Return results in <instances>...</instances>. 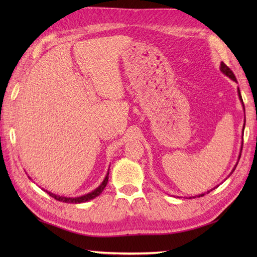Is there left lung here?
I'll return each mask as SVG.
<instances>
[{"label":"left lung","instance_id":"obj_1","mask_svg":"<svg viewBox=\"0 0 257 257\" xmlns=\"http://www.w3.org/2000/svg\"><path fill=\"white\" fill-rule=\"evenodd\" d=\"M221 70L223 73H224L226 76H228V77H230L231 79H233V80H235L236 81V77H235V75H234V73L232 72L231 70V68L228 67V66H226V65L224 64V63H222L221 64ZM238 96H239V99H241V101L243 102V99H242V96H241V92H239V89H238ZM244 106V105H243ZM245 125V124H244ZM239 158H241V156H239ZM236 168V167H235ZM204 194H201V195H199V196H203ZM198 196V195H196Z\"/></svg>","mask_w":257,"mask_h":257}]
</instances>
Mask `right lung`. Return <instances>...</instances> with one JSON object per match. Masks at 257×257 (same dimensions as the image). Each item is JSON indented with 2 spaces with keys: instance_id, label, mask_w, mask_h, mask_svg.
<instances>
[{
  "instance_id": "obj_1",
  "label": "right lung",
  "mask_w": 257,
  "mask_h": 257,
  "mask_svg": "<svg viewBox=\"0 0 257 257\" xmlns=\"http://www.w3.org/2000/svg\"><path fill=\"white\" fill-rule=\"evenodd\" d=\"M108 176H109V172L107 173V176H106L105 180H103V182L96 190H94V191H92V192L86 194V195L79 196V198H64V196H58L56 194H53L51 192H48V191H46V192L50 194L52 198H54V199L57 200V201H63V202H65V203H81V202H86V201H89L91 199L96 198V196H98L102 192V190L105 189V187L107 185Z\"/></svg>"
}]
</instances>
